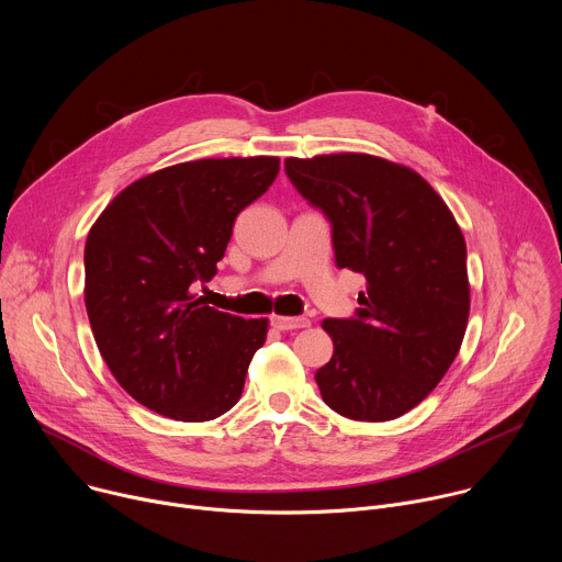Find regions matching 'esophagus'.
<instances>
[{"instance_id":"34e87169","label":"esophagus","mask_w":562,"mask_h":562,"mask_svg":"<svg viewBox=\"0 0 562 562\" xmlns=\"http://www.w3.org/2000/svg\"><path fill=\"white\" fill-rule=\"evenodd\" d=\"M271 325L280 331H295V329H304L311 325L308 317H286V315H273Z\"/></svg>"}]
</instances>
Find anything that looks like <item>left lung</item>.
Masks as SVG:
<instances>
[{
	"mask_svg": "<svg viewBox=\"0 0 562 562\" xmlns=\"http://www.w3.org/2000/svg\"><path fill=\"white\" fill-rule=\"evenodd\" d=\"M297 193L331 224L336 265L367 278L351 317H327L315 371L336 414L384 423L434 391L464 338L467 247L440 195L412 169L362 153L286 157Z\"/></svg>",
	"mask_w": 562,
	"mask_h": 562,
	"instance_id": "1",
	"label": "left lung"
}]
</instances>
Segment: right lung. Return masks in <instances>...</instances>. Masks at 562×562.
Here are the masks:
<instances>
[{
    "label": "right lung",
    "mask_w": 562,
    "mask_h": 562,
    "mask_svg": "<svg viewBox=\"0 0 562 562\" xmlns=\"http://www.w3.org/2000/svg\"><path fill=\"white\" fill-rule=\"evenodd\" d=\"M278 157L198 159L126 187L85 247L87 313L115 380L182 423L226 414L267 340V319L213 306L193 289L217 273L235 217L269 191Z\"/></svg>",
    "instance_id": "1"
}]
</instances>
